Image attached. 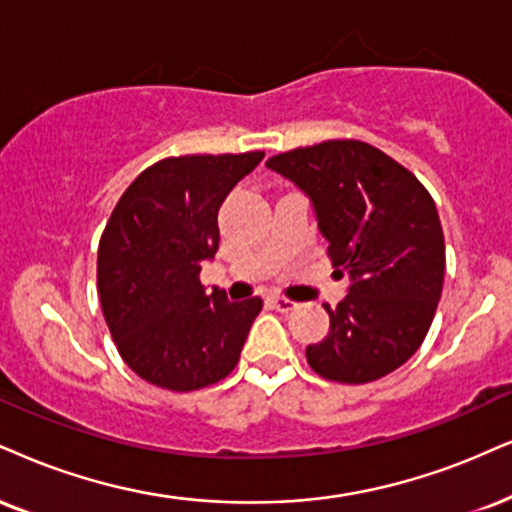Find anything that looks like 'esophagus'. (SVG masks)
Listing matches in <instances>:
<instances>
[{"label":"esophagus","instance_id":"obj_1","mask_svg":"<svg viewBox=\"0 0 512 512\" xmlns=\"http://www.w3.org/2000/svg\"><path fill=\"white\" fill-rule=\"evenodd\" d=\"M270 304H273L275 311H280V313H289V311H294V308H296L292 299H287V296H280V294L270 296Z\"/></svg>","mask_w":512,"mask_h":512}]
</instances>
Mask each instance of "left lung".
Returning a JSON list of instances; mask_svg holds the SVG:
<instances>
[{"label": "left lung", "instance_id": "8db88e82", "mask_svg": "<svg viewBox=\"0 0 512 512\" xmlns=\"http://www.w3.org/2000/svg\"><path fill=\"white\" fill-rule=\"evenodd\" d=\"M266 166L311 197L334 275L349 294L330 313V332L306 349L320 377L365 384L420 349L444 287L439 213L422 182L361 140H327L270 156Z\"/></svg>", "mask_w": 512, "mask_h": 512}]
</instances>
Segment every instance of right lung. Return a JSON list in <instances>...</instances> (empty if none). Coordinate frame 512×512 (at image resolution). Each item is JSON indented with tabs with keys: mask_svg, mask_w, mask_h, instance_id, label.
I'll return each mask as SVG.
<instances>
[{
	"mask_svg": "<svg viewBox=\"0 0 512 512\" xmlns=\"http://www.w3.org/2000/svg\"><path fill=\"white\" fill-rule=\"evenodd\" d=\"M170 156L142 170L113 208L97 251V289L121 358L154 387L194 391L235 370L263 299L227 301L201 285L216 256L218 211L263 159Z\"/></svg>",
	"mask_w": 512,
	"mask_h": 512,
	"instance_id": "obj_1",
	"label": "right lung"
}]
</instances>
